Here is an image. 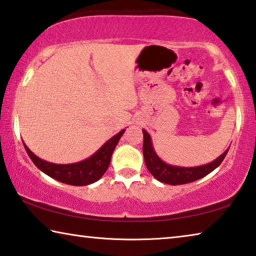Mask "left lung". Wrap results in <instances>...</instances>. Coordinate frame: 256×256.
Masks as SVG:
<instances>
[{
	"label": "left lung",
	"instance_id": "obj_1",
	"mask_svg": "<svg viewBox=\"0 0 256 256\" xmlns=\"http://www.w3.org/2000/svg\"><path fill=\"white\" fill-rule=\"evenodd\" d=\"M144 133V158L146 166L150 172L154 176V178L158 180L166 182L169 185H182L188 184V182H196L198 179L207 176L218 166L220 163L223 162L224 158H226L228 150L223 152L222 155L218 156L215 161H212L208 164L200 166H192V168H185V166H176L166 164L163 162L161 158H158L152 147L150 136L148 134L146 130H142Z\"/></svg>",
	"mask_w": 256,
	"mask_h": 256
}]
</instances>
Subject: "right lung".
I'll return each mask as SVG.
<instances>
[{
	"mask_svg": "<svg viewBox=\"0 0 256 256\" xmlns=\"http://www.w3.org/2000/svg\"><path fill=\"white\" fill-rule=\"evenodd\" d=\"M124 132L125 130H122L120 133L114 136L90 158L82 162L72 163V164H55V163L44 161L34 155L24 142L22 144L30 158L32 160L38 169L48 174L49 177L68 185L85 186L93 184L104 176L110 164L112 152Z\"/></svg>",
	"mask_w": 256,
	"mask_h": 256,
	"instance_id": "right-lung-1",
	"label": "right lung"
}]
</instances>
